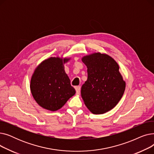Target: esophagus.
Returning a JSON list of instances; mask_svg holds the SVG:
<instances>
[{"label":"esophagus","mask_w":154,"mask_h":154,"mask_svg":"<svg viewBox=\"0 0 154 154\" xmlns=\"http://www.w3.org/2000/svg\"><path fill=\"white\" fill-rule=\"evenodd\" d=\"M75 89H76V94L79 95L80 93V86L77 87Z\"/></svg>","instance_id":"34e87169"}]
</instances>
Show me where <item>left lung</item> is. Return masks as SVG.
Instances as JSON below:
<instances>
[{
  "mask_svg": "<svg viewBox=\"0 0 154 154\" xmlns=\"http://www.w3.org/2000/svg\"><path fill=\"white\" fill-rule=\"evenodd\" d=\"M87 80L81 88V96L92 114H102L114 108L122 97L125 82L119 66L112 57L100 52L84 56Z\"/></svg>",
  "mask_w": 154,
  "mask_h": 154,
  "instance_id": "8db88e82",
  "label": "left lung"
}]
</instances>
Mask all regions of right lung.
Returning a JSON list of instances; mask_svg holds the SVG:
<instances>
[{"label": "right lung", "mask_w": 154, "mask_h": 154, "mask_svg": "<svg viewBox=\"0 0 154 154\" xmlns=\"http://www.w3.org/2000/svg\"><path fill=\"white\" fill-rule=\"evenodd\" d=\"M70 58L51 57L35 68L30 79L32 96L39 106L48 110L62 108L75 94L65 71L64 64Z\"/></svg>", "instance_id": "right-lung-1"}]
</instances>
